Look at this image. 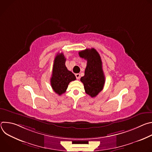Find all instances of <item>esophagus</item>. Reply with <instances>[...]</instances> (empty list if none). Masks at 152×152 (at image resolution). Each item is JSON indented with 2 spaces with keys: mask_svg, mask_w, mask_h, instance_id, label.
Here are the masks:
<instances>
[{
  "mask_svg": "<svg viewBox=\"0 0 152 152\" xmlns=\"http://www.w3.org/2000/svg\"><path fill=\"white\" fill-rule=\"evenodd\" d=\"M75 76H76V77L77 79H80V74L77 73V74L75 75Z\"/></svg>",
  "mask_w": 152,
  "mask_h": 152,
  "instance_id": "obj_1",
  "label": "esophagus"
}]
</instances>
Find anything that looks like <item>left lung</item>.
Instances as JSON below:
<instances>
[{"mask_svg":"<svg viewBox=\"0 0 152 152\" xmlns=\"http://www.w3.org/2000/svg\"><path fill=\"white\" fill-rule=\"evenodd\" d=\"M79 55L87 61L85 75L80 81L83 83L85 93L94 97L103 90L105 82L100 56L94 48L82 50Z\"/></svg>","mask_w":152,"mask_h":152,"instance_id":"obj_1","label":"left lung"}]
</instances>
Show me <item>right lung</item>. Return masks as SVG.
I'll return each instance as SVG.
<instances>
[{
	"mask_svg": "<svg viewBox=\"0 0 152 152\" xmlns=\"http://www.w3.org/2000/svg\"><path fill=\"white\" fill-rule=\"evenodd\" d=\"M66 58L62 53H58L55 58L50 83L53 91L59 96L66 91L69 83L76 80V76L68 70L65 63Z\"/></svg>",
	"mask_w": 152,
	"mask_h": 152,
	"instance_id": "right-lung-1",
	"label": "right lung"
}]
</instances>
